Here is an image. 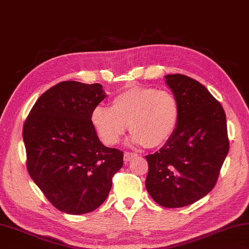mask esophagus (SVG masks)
Listing matches in <instances>:
<instances>
[{
  "mask_svg": "<svg viewBox=\"0 0 249 249\" xmlns=\"http://www.w3.org/2000/svg\"><path fill=\"white\" fill-rule=\"evenodd\" d=\"M136 156V153H133V152H125L124 153V161L125 162H129L130 160L133 159V158Z\"/></svg>",
  "mask_w": 249,
  "mask_h": 249,
  "instance_id": "obj_1",
  "label": "esophagus"
}]
</instances>
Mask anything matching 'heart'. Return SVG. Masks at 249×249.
<instances>
[{"mask_svg": "<svg viewBox=\"0 0 249 249\" xmlns=\"http://www.w3.org/2000/svg\"><path fill=\"white\" fill-rule=\"evenodd\" d=\"M90 120L98 136L109 146L120 142L128 124L133 133L130 142L157 148L168 142L178 127L179 105L166 90L133 86L116 93L111 107H93Z\"/></svg>", "mask_w": 249, "mask_h": 249, "instance_id": "b5f03b06", "label": "heart"}]
</instances>
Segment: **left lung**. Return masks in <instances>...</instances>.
Listing matches in <instances>:
<instances>
[{"instance_id":"left-lung-1","label":"left lung","mask_w":249,"mask_h":249,"mask_svg":"<svg viewBox=\"0 0 249 249\" xmlns=\"http://www.w3.org/2000/svg\"><path fill=\"white\" fill-rule=\"evenodd\" d=\"M179 105L174 134L159 151L146 156V188L165 208L185 207L214 187L229 152L227 116L205 86L185 75H165Z\"/></svg>"}]
</instances>
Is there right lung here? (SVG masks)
<instances>
[{"mask_svg":"<svg viewBox=\"0 0 249 249\" xmlns=\"http://www.w3.org/2000/svg\"><path fill=\"white\" fill-rule=\"evenodd\" d=\"M107 97L100 84L62 81L40 96L22 138L30 178L62 212L84 214L107 199L123 152L103 144L90 115Z\"/></svg>","mask_w":249,"mask_h":249,"instance_id":"1","label":"right lung"}]
</instances>
